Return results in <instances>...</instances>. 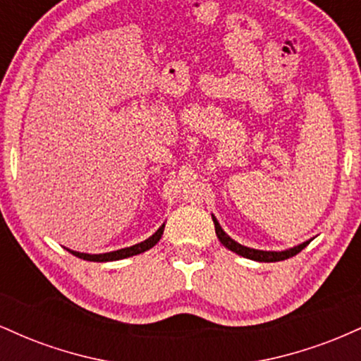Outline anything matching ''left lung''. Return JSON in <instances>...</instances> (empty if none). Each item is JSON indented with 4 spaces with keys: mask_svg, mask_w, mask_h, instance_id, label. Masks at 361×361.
<instances>
[{
    "mask_svg": "<svg viewBox=\"0 0 361 361\" xmlns=\"http://www.w3.org/2000/svg\"><path fill=\"white\" fill-rule=\"evenodd\" d=\"M212 221L215 224V234H217L219 241H221L224 246L227 247V250L238 252L239 256H244V258L247 259H255V261H263V263H273V261H281V259H287V258H292V256L299 255V252L304 250L305 246H307V243H302L299 246L295 247H290L287 251H259V250H252V247H246L243 246V244L235 243L234 239H231L229 235L222 231V227L219 226L217 219L212 215Z\"/></svg>",
    "mask_w": 361,
    "mask_h": 361,
    "instance_id": "1",
    "label": "left lung"
}]
</instances>
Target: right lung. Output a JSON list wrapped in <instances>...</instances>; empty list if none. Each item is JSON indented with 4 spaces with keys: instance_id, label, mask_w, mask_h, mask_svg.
I'll return each instance as SVG.
<instances>
[{
    "instance_id": "obj_1",
    "label": "right lung",
    "mask_w": 361,
    "mask_h": 361,
    "mask_svg": "<svg viewBox=\"0 0 361 361\" xmlns=\"http://www.w3.org/2000/svg\"><path fill=\"white\" fill-rule=\"evenodd\" d=\"M163 231H164V224L159 227V229L156 231L154 234L151 235V238L146 239V241L135 244V246H130V247H123V250H118V251H111V252H103V255H86V252H78V251H71L74 256H78V258L81 259H86V261H117V259H123V258H128V256H134V255H140V252L151 250L154 244H157V241L161 239V235H163Z\"/></svg>"
}]
</instances>
